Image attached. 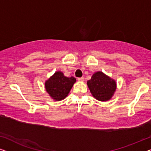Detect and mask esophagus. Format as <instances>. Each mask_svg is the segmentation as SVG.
Listing matches in <instances>:
<instances>
[{
  "label": "esophagus",
  "mask_w": 151,
  "mask_h": 151,
  "mask_svg": "<svg viewBox=\"0 0 151 151\" xmlns=\"http://www.w3.org/2000/svg\"><path fill=\"white\" fill-rule=\"evenodd\" d=\"M77 80L78 81H81V82H83V81H84L85 78H84V77H78V78H77Z\"/></svg>",
  "instance_id": "1"
}]
</instances>
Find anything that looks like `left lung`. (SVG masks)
Wrapping results in <instances>:
<instances>
[{
    "label": "left lung",
    "mask_w": 151,
    "mask_h": 151,
    "mask_svg": "<svg viewBox=\"0 0 151 151\" xmlns=\"http://www.w3.org/2000/svg\"><path fill=\"white\" fill-rule=\"evenodd\" d=\"M87 85L93 97L100 101L110 100L116 90L115 81L102 72L94 73Z\"/></svg>",
    "instance_id": "1"
}]
</instances>
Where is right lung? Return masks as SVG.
I'll return each instance as SVG.
<instances>
[{"instance_id":"right-lung-1","label":"right lung","mask_w":151,"mask_h":151,"mask_svg":"<svg viewBox=\"0 0 151 151\" xmlns=\"http://www.w3.org/2000/svg\"><path fill=\"white\" fill-rule=\"evenodd\" d=\"M75 82L73 76L66 77L62 72H56L45 82V89L54 100H62L68 96Z\"/></svg>"}]
</instances>
